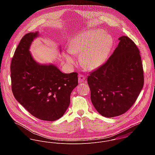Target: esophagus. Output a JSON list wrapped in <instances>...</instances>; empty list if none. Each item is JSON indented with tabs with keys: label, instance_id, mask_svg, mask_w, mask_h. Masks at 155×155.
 Segmentation results:
<instances>
[{
	"label": "esophagus",
	"instance_id": "34e87169",
	"mask_svg": "<svg viewBox=\"0 0 155 155\" xmlns=\"http://www.w3.org/2000/svg\"><path fill=\"white\" fill-rule=\"evenodd\" d=\"M86 76L84 74H80L78 78V81L79 83H84L86 82Z\"/></svg>",
	"mask_w": 155,
	"mask_h": 155
}]
</instances>
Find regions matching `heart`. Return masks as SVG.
I'll use <instances>...</instances> for the list:
<instances>
[{
	"label": "heart",
	"instance_id": "heart-1",
	"mask_svg": "<svg viewBox=\"0 0 155 155\" xmlns=\"http://www.w3.org/2000/svg\"><path fill=\"white\" fill-rule=\"evenodd\" d=\"M112 44L110 35L102 30H94L83 31L71 41L70 50L64 53L67 62H75L74 54L81 53V61L89 69H93L101 65L106 60Z\"/></svg>",
	"mask_w": 155,
	"mask_h": 155
}]
</instances>
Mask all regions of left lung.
Segmentation results:
<instances>
[{
  "mask_svg": "<svg viewBox=\"0 0 155 155\" xmlns=\"http://www.w3.org/2000/svg\"><path fill=\"white\" fill-rule=\"evenodd\" d=\"M119 44L108 60L87 78L91 100L102 116L112 117L128 110L144 85L140 51L128 36L120 37Z\"/></svg>",
  "mask_w": 155,
  "mask_h": 155,
  "instance_id": "1",
  "label": "left lung"
}]
</instances>
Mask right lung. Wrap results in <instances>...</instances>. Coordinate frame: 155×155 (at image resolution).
I'll use <instances>...</instances> for the list:
<instances>
[{"label": "right lung", "instance_id": "obj_1", "mask_svg": "<svg viewBox=\"0 0 155 155\" xmlns=\"http://www.w3.org/2000/svg\"><path fill=\"white\" fill-rule=\"evenodd\" d=\"M38 32L22 37L11 64L12 91L15 99L33 116L54 121L63 116L70 94L78 85V73H62L54 64H40L29 51Z\"/></svg>", "mask_w": 155, "mask_h": 155}]
</instances>
